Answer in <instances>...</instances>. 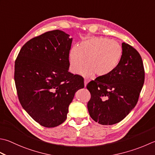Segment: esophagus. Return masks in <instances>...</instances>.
<instances>
[{"label": "esophagus", "instance_id": "obj_1", "mask_svg": "<svg viewBox=\"0 0 155 155\" xmlns=\"http://www.w3.org/2000/svg\"><path fill=\"white\" fill-rule=\"evenodd\" d=\"M87 83H88V81H87V79H84V87H86V86H87Z\"/></svg>", "mask_w": 155, "mask_h": 155}]
</instances>
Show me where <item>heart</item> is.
<instances>
[{
    "mask_svg": "<svg viewBox=\"0 0 155 155\" xmlns=\"http://www.w3.org/2000/svg\"><path fill=\"white\" fill-rule=\"evenodd\" d=\"M122 55V48L116 41L99 38L87 39L71 50L70 71L78 73L86 60L87 66L82 71L83 75L91 77L95 73L99 77H107L119 66Z\"/></svg>",
    "mask_w": 155,
    "mask_h": 155,
    "instance_id": "1",
    "label": "heart"
}]
</instances>
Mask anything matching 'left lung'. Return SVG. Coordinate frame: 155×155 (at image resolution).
<instances>
[{
    "mask_svg": "<svg viewBox=\"0 0 155 155\" xmlns=\"http://www.w3.org/2000/svg\"><path fill=\"white\" fill-rule=\"evenodd\" d=\"M123 55L119 66L107 77L90 81L87 103L91 117L101 125H113L122 121L138 101L144 82V68L138 51L122 43Z\"/></svg>",
    "mask_w": 155,
    "mask_h": 155,
    "instance_id": "obj_1",
    "label": "left lung"
}]
</instances>
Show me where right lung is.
Here are the masks:
<instances>
[{
	"label": "right lung",
	"instance_id": "right-lung-1",
	"mask_svg": "<svg viewBox=\"0 0 155 155\" xmlns=\"http://www.w3.org/2000/svg\"><path fill=\"white\" fill-rule=\"evenodd\" d=\"M60 30L45 32L23 45L14 78L21 105L35 122L54 128L66 120L83 77L68 72L72 38Z\"/></svg>",
	"mask_w": 155,
	"mask_h": 155
}]
</instances>
